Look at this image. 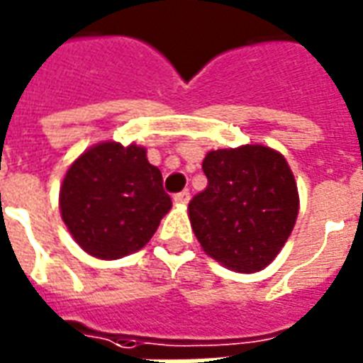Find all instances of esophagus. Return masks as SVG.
<instances>
[{"mask_svg": "<svg viewBox=\"0 0 363 363\" xmlns=\"http://www.w3.org/2000/svg\"><path fill=\"white\" fill-rule=\"evenodd\" d=\"M189 199V191H182V193H176V195H174V202H176V204H187Z\"/></svg>", "mask_w": 363, "mask_h": 363, "instance_id": "34e87169", "label": "esophagus"}]
</instances>
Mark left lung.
<instances>
[{
  "instance_id": "8db88e82",
  "label": "left lung",
  "mask_w": 363,
  "mask_h": 363,
  "mask_svg": "<svg viewBox=\"0 0 363 363\" xmlns=\"http://www.w3.org/2000/svg\"><path fill=\"white\" fill-rule=\"evenodd\" d=\"M206 189L189 202L191 227L210 257L238 272L271 263L296 225L299 196L294 174L265 145L210 151Z\"/></svg>"
}]
</instances>
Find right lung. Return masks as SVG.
<instances>
[{"instance_id": "add662e5", "label": "right lung", "mask_w": 363, "mask_h": 363, "mask_svg": "<svg viewBox=\"0 0 363 363\" xmlns=\"http://www.w3.org/2000/svg\"><path fill=\"white\" fill-rule=\"evenodd\" d=\"M172 201L145 150L98 143L69 167L60 187L62 220L75 242L100 259L143 248Z\"/></svg>"}]
</instances>
